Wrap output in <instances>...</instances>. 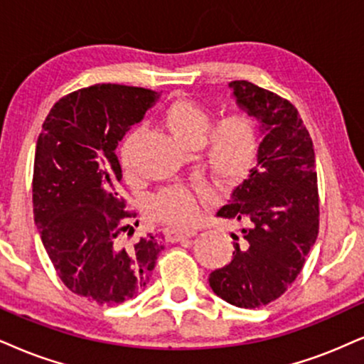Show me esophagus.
Wrapping results in <instances>:
<instances>
[{"mask_svg": "<svg viewBox=\"0 0 364 364\" xmlns=\"http://www.w3.org/2000/svg\"><path fill=\"white\" fill-rule=\"evenodd\" d=\"M196 236V231H181V230H168L165 232V240L168 241V243H177V241H182V240H187V237H192Z\"/></svg>", "mask_w": 364, "mask_h": 364, "instance_id": "1", "label": "esophagus"}]
</instances>
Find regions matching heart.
Returning a JSON list of instances; mask_svg holds the SVG:
<instances>
[{"mask_svg": "<svg viewBox=\"0 0 364 364\" xmlns=\"http://www.w3.org/2000/svg\"><path fill=\"white\" fill-rule=\"evenodd\" d=\"M164 123L178 143L187 148L204 145V164L221 183L241 181L257 159L259 133L257 119L246 111H232L213 124L208 106L191 97H177L167 106ZM141 132L134 129L121 145V164L132 167V154ZM209 196L186 186H170L151 197L150 213L175 228H192L199 221Z\"/></svg>", "mask_w": 364, "mask_h": 364, "instance_id": "heart-1", "label": "heart"}]
</instances>
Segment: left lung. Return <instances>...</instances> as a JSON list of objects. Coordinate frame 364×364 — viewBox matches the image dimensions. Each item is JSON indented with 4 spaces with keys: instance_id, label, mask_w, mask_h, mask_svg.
<instances>
[{
    "instance_id": "obj_1",
    "label": "left lung",
    "mask_w": 364,
    "mask_h": 364,
    "mask_svg": "<svg viewBox=\"0 0 364 364\" xmlns=\"http://www.w3.org/2000/svg\"><path fill=\"white\" fill-rule=\"evenodd\" d=\"M237 106L262 124L258 165L216 216L241 223L232 258L209 275L218 297L257 309L285 294L319 232V192L311 134L299 111L248 80L230 82Z\"/></svg>"
}]
</instances>
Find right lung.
Instances as JSON below:
<instances>
[{"instance_id": "right-lung-1", "label": "right lung", "mask_w": 364, "mask_h": 364, "mask_svg": "<svg viewBox=\"0 0 364 364\" xmlns=\"http://www.w3.org/2000/svg\"><path fill=\"white\" fill-rule=\"evenodd\" d=\"M160 94L96 84L58 100L43 121L33 164V216L58 278L89 302L121 304L146 289L160 235L127 243L134 230L119 194L118 141ZM138 226V221H136Z\"/></svg>"}]
</instances>
